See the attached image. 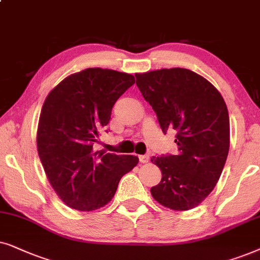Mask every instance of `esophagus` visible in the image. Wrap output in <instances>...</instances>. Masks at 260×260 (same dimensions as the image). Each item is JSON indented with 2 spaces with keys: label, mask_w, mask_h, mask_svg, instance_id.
Wrapping results in <instances>:
<instances>
[{
  "label": "esophagus",
  "mask_w": 260,
  "mask_h": 260,
  "mask_svg": "<svg viewBox=\"0 0 260 260\" xmlns=\"http://www.w3.org/2000/svg\"><path fill=\"white\" fill-rule=\"evenodd\" d=\"M139 160L140 162H143V164H146V162L150 161V157H148L147 154H141L139 155Z\"/></svg>",
  "instance_id": "obj_1"
}]
</instances>
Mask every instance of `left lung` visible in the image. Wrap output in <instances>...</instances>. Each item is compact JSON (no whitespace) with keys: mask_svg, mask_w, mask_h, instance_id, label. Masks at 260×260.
Wrapping results in <instances>:
<instances>
[{"mask_svg":"<svg viewBox=\"0 0 260 260\" xmlns=\"http://www.w3.org/2000/svg\"><path fill=\"white\" fill-rule=\"evenodd\" d=\"M136 77L162 132L177 131L178 153L151 158L161 171L151 195L172 210L195 208L215 188L230 151L226 102L212 83L188 69H160Z\"/></svg>","mask_w":260,"mask_h":260,"instance_id":"left-lung-1","label":"left lung"}]
</instances>
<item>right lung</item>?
Segmentation results:
<instances>
[{
  "mask_svg": "<svg viewBox=\"0 0 260 260\" xmlns=\"http://www.w3.org/2000/svg\"><path fill=\"white\" fill-rule=\"evenodd\" d=\"M136 82L134 76L89 68L64 78L41 108L37 148L52 188L65 205L81 212L105 207L121 177L137 166V155L94 150L114 103Z\"/></svg>",
  "mask_w": 260,
  "mask_h": 260,
  "instance_id": "add662e5",
  "label": "right lung"
}]
</instances>
